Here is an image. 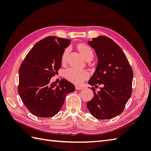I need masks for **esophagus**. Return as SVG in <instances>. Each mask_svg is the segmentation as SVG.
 <instances>
[{
    "instance_id": "obj_1",
    "label": "esophagus",
    "mask_w": 151,
    "mask_h": 151,
    "mask_svg": "<svg viewBox=\"0 0 151 151\" xmlns=\"http://www.w3.org/2000/svg\"><path fill=\"white\" fill-rule=\"evenodd\" d=\"M75 88H76V90H82V89L83 88V86H76Z\"/></svg>"
}]
</instances>
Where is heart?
Listing matches in <instances>:
<instances>
[{"label": "heart", "instance_id": "b5f03b06", "mask_svg": "<svg viewBox=\"0 0 151 151\" xmlns=\"http://www.w3.org/2000/svg\"><path fill=\"white\" fill-rule=\"evenodd\" d=\"M78 51L81 52L86 61H91L94 57V52L92 48L85 44H79L78 45ZM69 52V48H66L63 52L61 55V61L65 63ZM65 78L75 84H81L89 77V73L86 70H78L75 68H68L64 72Z\"/></svg>", "mask_w": 151, "mask_h": 151}]
</instances>
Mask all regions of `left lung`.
Instances as JSON below:
<instances>
[{
	"label": "left lung",
	"instance_id": "1",
	"mask_svg": "<svg viewBox=\"0 0 151 151\" xmlns=\"http://www.w3.org/2000/svg\"><path fill=\"white\" fill-rule=\"evenodd\" d=\"M88 43L98 57L96 69L88 83L102 87L98 92L92 88L94 96L87 108L95 118L111 119L122 113L132 94V68L122 48L109 37L98 36Z\"/></svg>",
	"mask_w": 151,
	"mask_h": 151
}]
</instances>
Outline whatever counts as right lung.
<instances>
[{
  "label": "right lung",
  "mask_w": 151,
  "mask_h": 151,
  "mask_svg": "<svg viewBox=\"0 0 151 151\" xmlns=\"http://www.w3.org/2000/svg\"><path fill=\"white\" fill-rule=\"evenodd\" d=\"M70 40L49 36L40 40L27 54L19 68L18 94L34 116L50 117L61 109L74 84L61 79L59 84L50 83L61 67V55Z\"/></svg>",
  "instance_id": "add662e5"
}]
</instances>
